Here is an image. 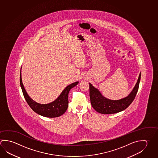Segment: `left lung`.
Masks as SVG:
<instances>
[{
  "mask_svg": "<svg viewBox=\"0 0 158 158\" xmlns=\"http://www.w3.org/2000/svg\"><path fill=\"white\" fill-rule=\"evenodd\" d=\"M140 78L141 73L139 76L137 83L129 95L124 98L116 100L106 98L102 96L98 89L89 83V96L93 108L98 113L104 114L116 113L124 110L131 104L135 99L138 91Z\"/></svg>",
  "mask_w": 158,
  "mask_h": 158,
  "instance_id": "left-lung-1",
  "label": "left lung"
}]
</instances>
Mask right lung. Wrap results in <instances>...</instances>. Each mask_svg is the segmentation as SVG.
Listing matches in <instances>:
<instances>
[{
    "label": "right lung",
    "mask_w": 158,
    "mask_h": 158,
    "mask_svg": "<svg viewBox=\"0 0 158 158\" xmlns=\"http://www.w3.org/2000/svg\"><path fill=\"white\" fill-rule=\"evenodd\" d=\"M20 83L24 98L28 105H29V106L34 111L45 117L56 118L61 116L67 111L69 103V92L70 90L77 85L79 82L76 81L75 83H72L67 86L56 99L53 101V102L46 104H41L35 102L28 95L23 84L21 70L20 74Z\"/></svg>",
    "instance_id": "obj_1"
}]
</instances>
